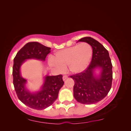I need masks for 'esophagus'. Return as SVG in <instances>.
I'll use <instances>...</instances> for the list:
<instances>
[{"mask_svg":"<svg viewBox=\"0 0 131 131\" xmlns=\"http://www.w3.org/2000/svg\"><path fill=\"white\" fill-rule=\"evenodd\" d=\"M67 78H68V76H67V75H64V76L63 77V80H66Z\"/></svg>","mask_w":131,"mask_h":131,"instance_id":"obj_1","label":"esophagus"}]
</instances>
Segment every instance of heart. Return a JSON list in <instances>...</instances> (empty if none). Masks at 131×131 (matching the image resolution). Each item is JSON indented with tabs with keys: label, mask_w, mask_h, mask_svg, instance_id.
<instances>
[{
	"label": "heart",
	"mask_w": 131,
	"mask_h": 131,
	"mask_svg": "<svg viewBox=\"0 0 131 131\" xmlns=\"http://www.w3.org/2000/svg\"><path fill=\"white\" fill-rule=\"evenodd\" d=\"M93 50L91 46L86 42L74 45L59 50L54 54L55 58L50 56L49 65L59 72H63L67 66L73 73H79L88 66L92 57Z\"/></svg>",
	"instance_id": "1"
}]
</instances>
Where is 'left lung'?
Instances as JSON below:
<instances>
[{
  "instance_id": "8db88e82",
  "label": "left lung",
  "mask_w": 131,
  "mask_h": 131,
  "mask_svg": "<svg viewBox=\"0 0 131 131\" xmlns=\"http://www.w3.org/2000/svg\"><path fill=\"white\" fill-rule=\"evenodd\" d=\"M79 41L88 43L92 48V57L90 64L83 72L71 75L74 80V97L78 102L92 104L102 101L106 96L112 85V63L108 50L100 42L91 37H84ZM102 68L99 78L93 76V69Z\"/></svg>"
}]
</instances>
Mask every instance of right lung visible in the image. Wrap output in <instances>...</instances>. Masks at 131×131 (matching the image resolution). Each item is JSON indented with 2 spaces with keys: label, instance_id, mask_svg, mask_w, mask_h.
<instances>
[{
  "label": "right lung",
  "instance_id": "add662e5",
  "mask_svg": "<svg viewBox=\"0 0 131 131\" xmlns=\"http://www.w3.org/2000/svg\"><path fill=\"white\" fill-rule=\"evenodd\" d=\"M50 47L38 42H29L19 50L14 59L13 84L18 99L29 108L42 110L52 105L58 97L59 91L64 84L62 75L46 76L42 90L31 93L25 88L26 80L20 75V67L27 59L34 58L45 61L50 52Z\"/></svg>",
  "mask_w": 131,
  "mask_h": 131
}]
</instances>
